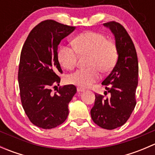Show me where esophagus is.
Here are the masks:
<instances>
[{
    "label": "esophagus",
    "mask_w": 155,
    "mask_h": 155,
    "mask_svg": "<svg viewBox=\"0 0 155 155\" xmlns=\"http://www.w3.org/2000/svg\"><path fill=\"white\" fill-rule=\"evenodd\" d=\"M77 91L79 92V93H82V92L85 91V89L81 88V87H77Z\"/></svg>",
    "instance_id": "34e87169"
}]
</instances>
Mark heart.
I'll return each mask as SVG.
<instances>
[{
	"label": "heart",
	"mask_w": 155,
	"mask_h": 155,
	"mask_svg": "<svg viewBox=\"0 0 155 155\" xmlns=\"http://www.w3.org/2000/svg\"><path fill=\"white\" fill-rule=\"evenodd\" d=\"M73 47L62 46L58 52L61 64L67 70H73L77 64L79 54L89 55L87 69H80L68 77L70 84L87 87L100 79V71L109 73L116 63L118 52L115 44L100 33L87 31L73 40Z\"/></svg>",
	"instance_id": "1"
}]
</instances>
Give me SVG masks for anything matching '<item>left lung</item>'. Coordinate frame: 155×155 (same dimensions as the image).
<instances>
[{
	"label": "left lung",
	"mask_w": 155,
	"mask_h": 155,
	"mask_svg": "<svg viewBox=\"0 0 155 155\" xmlns=\"http://www.w3.org/2000/svg\"><path fill=\"white\" fill-rule=\"evenodd\" d=\"M115 36L118 61L102 85L110 97L95 94L94 105L91 109L94 122L101 127L113 130L126 123L135 108L136 89L138 85L139 66L137 51L127 31L119 23H104ZM107 92V91H106Z\"/></svg>",
	"instance_id": "8db88e82"
}]
</instances>
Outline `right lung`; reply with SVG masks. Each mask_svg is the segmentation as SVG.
<instances>
[{
    "label": "right lung",
    "mask_w": 155,
    "mask_h": 155,
    "mask_svg": "<svg viewBox=\"0 0 155 155\" xmlns=\"http://www.w3.org/2000/svg\"><path fill=\"white\" fill-rule=\"evenodd\" d=\"M76 28L46 20L34 28L21 49L18 67V85L22 107L34 125L51 129L64 122L68 104L76 93L73 85H59L62 70L58 58V46Z\"/></svg>",
    "instance_id": "right-lung-1"
}]
</instances>
